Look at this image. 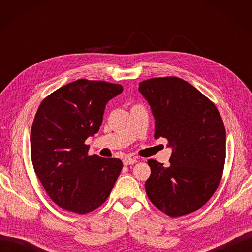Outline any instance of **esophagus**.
<instances>
[{"instance_id":"obj_1","label":"esophagus","mask_w":252,"mask_h":252,"mask_svg":"<svg viewBox=\"0 0 252 252\" xmlns=\"http://www.w3.org/2000/svg\"><path fill=\"white\" fill-rule=\"evenodd\" d=\"M123 164L125 165H130V164H134L137 162L136 158H125L123 159Z\"/></svg>"}]
</instances>
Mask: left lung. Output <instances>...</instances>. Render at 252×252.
<instances>
[{"instance_id": "obj_1", "label": "left lung", "mask_w": 252, "mask_h": 252, "mask_svg": "<svg viewBox=\"0 0 252 252\" xmlns=\"http://www.w3.org/2000/svg\"><path fill=\"white\" fill-rule=\"evenodd\" d=\"M152 107L155 138L173 148L170 167L149 159L145 190L154 206L172 218L205 206L220 184L226 156V132L216 105L178 77L140 83Z\"/></svg>"}]
</instances>
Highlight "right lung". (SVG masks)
I'll return each instance as SVG.
<instances>
[{
    "label": "right lung",
    "instance_id": "add662e5",
    "mask_svg": "<svg viewBox=\"0 0 252 252\" xmlns=\"http://www.w3.org/2000/svg\"><path fill=\"white\" fill-rule=\"evenodd\" d=\"M121 84L79 79L42 100L31 126L34 172L58 207L85 215L107 200L122 170L117 158L89 155L85 140L99 130L107 101Z\"/></svg>",
    "mask_w": 252,
    "mask_h": 252
}]
</instances>
